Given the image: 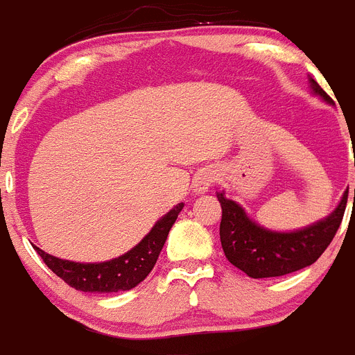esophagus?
Wrapping results in <instances>:
<instances>
[{"mask_svg":"<svg viewBox=\"0 0 355 355\" xmlns=\"http://www.w3.org/2000/svg\"><path fill=\"white\" fill-rule=\"evenodd\" d=\"M216 181V175L213 171H208V168H205V171H200L199 174L196 175V180H193V188H196V192L199 193H205L208 192L209 188H211V184Z\"/></svg>","mask_w":355,"mask_h":355,"instance_id":"obj_1","label":"esophagus"}]
</instances>
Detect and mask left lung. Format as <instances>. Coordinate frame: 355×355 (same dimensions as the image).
Listing matches in <instances>:
<instances>
[{"label":"left lung","mask_w":355,"mask_h":355,"mask_svg":"<svg viewBox=\"0 0 355 355\" xmlns=\"http://www.w3.org/2000/svg\"><path fill=\"white\" fill-rule=\"evenodd\" d=\"M311 85L318 96L332 103L315 80H311ZM216 197L222 206L220 241L225 258L249 277L263 279L306 268L324 254L343 220L349 192H345L340 206L327 218L293 233H275L259 227L234 200L225 199L224 193H216Z\"/></svg>","instance_id":"obj_1"}]
</instances>
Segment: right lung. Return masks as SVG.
Returning a JSON list of instances; mask_svg holds the SVG:
<instances>
[{
    "mask_svg": "<svg viewBox=\"0 0 355 355\" xmlns=\"http://www.w3.org/2000/svg\"><path fill=\"white\" fill-rule=\"evenodd\" d=\"M184 205H178L174 209L162 216L150 229L149 234L133 247L130 252L105 263H74L67 259L55 258L35 247L42 261L51 268L69 286L90 293H112V291H126L135 288L149 275L155 268L156 259L162 252L165 240L168 236L172 224L175 222Z\"/></svg>",
    "mask_w": 355,
    "mask_h": 355,
    "instance_id": "obj_1",
    "label": "right lung"
}]
</instances>
